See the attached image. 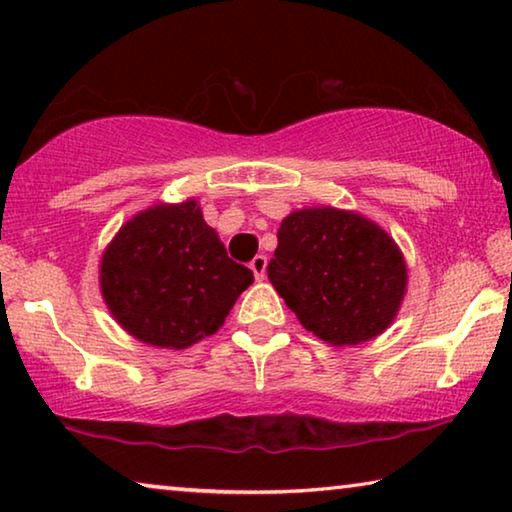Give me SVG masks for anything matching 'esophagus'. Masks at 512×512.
<instances>
[{
	"label": "esophagus",
	"instance_id": "obj_1",
	"mask_svg": "<svg viewBox=\"0 0 512 512\" xmlns=\"http://www.w3.org/2000/svg\"><path fill=\"white\" fill-rule=\"evenodd\" d=\"M266 264H268L266 255H257V257H253V262H250V271L255 273V280H257V282H262V280H264V275H266Z\"/></svg>",
	"mask_w": 512,
	"mask_h": 512
}]
</instances>
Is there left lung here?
I'll use <instances>...</instances> for the list:
<instances>
[{
  "instance_id": "left-lung-1",
  "label": "left lung",
  "mask_w": 512,
  "mask_h": 512,
  "mask_svg": "<svg viewBox=\"0 0 512 512\" xmlns=\"http://www.w3.org/2000/svg\"><path fill=\"white\" fill-rule=\"evenodd\" d=\"M266 273L302 327L336 348L379 336L406 293V262L393 237L336 207L291 212Z\"/></svg>"
}]
</instances>
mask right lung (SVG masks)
<instances>
[{
    "label": "right lung",
    "mask_w": 512,
    "mask_h": 512,
    "mask_svg": "<svg viewBox=\"0 0 512 512\" xmlns=\"http://www.w3.org/2000/svg\"><path fill=\"white\" fill-rule=\"evenodd\" d=\"M253 280L225 253L194 198L135 214L99 268L112 318L137 341L171 350L214 334Z\"/></svg>",
    "instance_id": "right-lung-1"
}]
</instances>
